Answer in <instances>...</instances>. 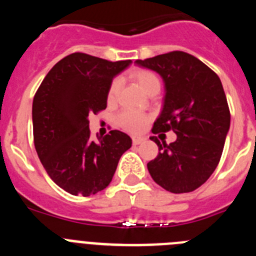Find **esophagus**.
<instances>
[{
	"mask_svg": "<svg viewBox=\"0 0 256 256\" xmlns=\"http://www.w3.org/2000/svg\"><path fill=\"white\" fill-rule=\"evenodd\" d=\"M144 141V137H140V136H134V137H132L133 144H142Z\"/></svg>",
	"mask_w": 256,
	"mask_h": 256,
	"instance_id": "obj_1",
	"label": "esophagus"
}]
</instances>
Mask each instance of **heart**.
<instances>
[{"instance_id": "heart-1", "label": "heart", "mask_w": 256, "mask_h": 256, "mask_svg": "<svg viewBox=\"0 0 256 256\" xmlns=\"http://www.w3.org/2000/svg\"><path fill=\"white\" fill-rule=\"evenodd\" d=\"M132 78L134 79L137 84L144 92H148L152 87H158V86L160 87L159 78H158V76L155 73L150 72V70H136V72L132 73ZM119 87H120V83H119L118 79H115L114 82L110 84V88H108V102H112L116 98ZM116 122L122 128H124L128 132H141L144 126H146V124H148V118L144 114H142V112H134V110H124L123 112L118 115Z\"/></svg>"}]
</instances>
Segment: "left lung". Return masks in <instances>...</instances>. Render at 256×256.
<instances>
[{
    "mask_svg": "<svg viewBox=\"0 0 256 256\" xmlns=\"http://www.w3.org/2000/svg\"><path fill=\"white\" fill-rule=\"evenodd\" d=\"M136 64L154 70L165 86L164 104L151 132L173 130L172 144L150 137L159 154L148 164L151 177L173 194L195 191L220 160L230 114L220 79L195 56L182 51L162 54Z\"/></svg>",
    "mask_w": 256,
    "mask_h": 256,
    "instance_id": "obj_1",
    "label": "left lung"
}]
</instances>
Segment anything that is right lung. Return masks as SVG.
Returning <instances> with one entry per match:
<instances>
[{
	"label": "right lung",
	"instance_id": "add662e5",
	"mask_svg": "<svg viewBox=\"0 0 256 256\" xmlns=\"http://www.w3.org/2000/svg\"><path fill=\"white\" fill-rule=\"evenodd\" d=\"M132 60L108 61L76 52L60 60L33 98L34 146L54 182L72 195L90 196L112 182L132 140L120 130L91 140L88 115L106 108L112 79Z\"/></svg>",
	"mask_w": 256,
	"mask_h": 256
}]
</instances>
